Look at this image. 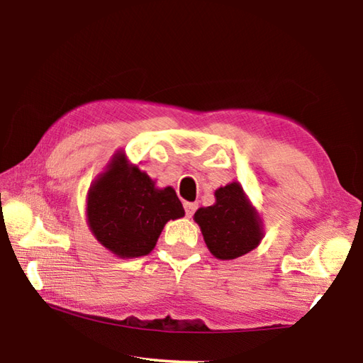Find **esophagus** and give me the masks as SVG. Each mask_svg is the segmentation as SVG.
I'll return each mask as SVG.
<instances>
[{
    "label": "esophagus",
    "instance_id": "esophagus-1",
    "mask_svg": "<svg viewBox=\"0 0 363 363\" xmlns=\"http://www.w3.org/2000/svg\"><path fill=\"white\" fill-rule=\"evenodd\" d=\"M196 208H199V205H196V203H190V201H186V203H184V210H186V214L189 218L194 216Z\"/></svg>",
    "mask_w": 363,
    "mask_h": 363
}]
</instances>
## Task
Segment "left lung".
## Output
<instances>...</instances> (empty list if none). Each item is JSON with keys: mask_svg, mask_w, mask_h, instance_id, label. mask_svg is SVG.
I'll use <instances>...</instances> for the list:
<instances>
[{"mask_svg": "<svg viewBox=\"0 0 363 363\" xmlns=\"http://www.w3.org/2000/svg\"><path fill=\"white\" fill-rule=\"evenodd\" d=\"M216 203L194 214L205 243L218 259H235L255 250L262 240V220L238 182L219 187Z\"/></svg>", "mask_w": 363, "mask_h": 363, "instance_id": "left-lung-1", "label": "left lung"}]
</instances>
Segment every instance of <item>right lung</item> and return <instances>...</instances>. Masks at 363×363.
<instances>
[{"label":"right lung","mask_w":363,"mask_h":363,"mask_svg":"<svg viewBox=\"0 0 363 363\" xmlns=\"http://www.w3.org/2000/svg\"><path fill=\"white\" fill-rule=\"evenodd\" d=\"M86 216L97 242L128 259L149 255L164 224L182 218L184 208L173 187H155L118 152L89 187Z\"/></svg>","instance_id":"right-lung-1"}]
</instances>
